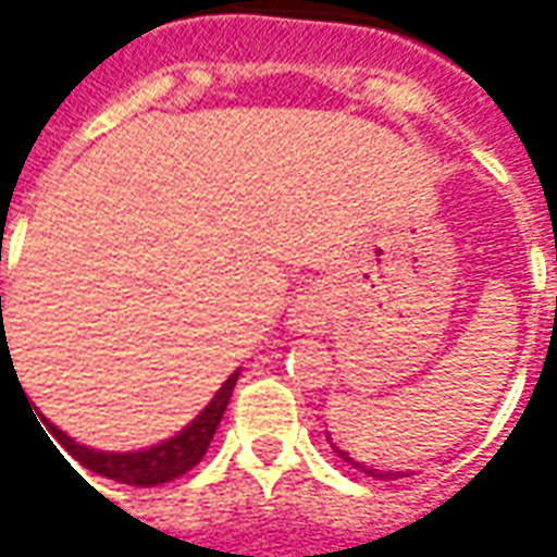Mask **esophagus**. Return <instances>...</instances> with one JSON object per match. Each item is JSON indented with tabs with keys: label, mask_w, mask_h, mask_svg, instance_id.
<instances>
[{
	"label": "esophagus",
	"mask_w": 557,
	"mask_h": 557,
	"mask_svg": "<svg viewBox=\"0 0 557 557\" xmlns=\"http://www.w3.org/2000/svg\"><path fill=\"white\" fill-rule=\"evenodd\" d=\"M293 323L298 332H323L326 326V305L320 295H305L293 308Z\"/></svg>",
	"instance_id": "esophagus-1"
}]
</instances>
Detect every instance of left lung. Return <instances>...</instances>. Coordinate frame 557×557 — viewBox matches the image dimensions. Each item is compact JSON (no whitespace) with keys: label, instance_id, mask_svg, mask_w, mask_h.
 <instances>
[{"label":"left lung","instance_id":"left-lung-1","mask_svg":"<svg viewBox=\"0 0 557 557\" xmlns=\"http://www.w3.org/2000/svg\"><path fill=\"white\" fill-rule=\"evenodd\" d=\"M335 454H342L347 463H354V467H359V469H362V472H366V475H372V479H381V475L387 479V475H393V472H381V469H369V467H366V463H357V460H354V457H347V451H342V448H335ZM396 475H399V472H396Z\"/></svg>","mask_w":557,"mask_h":557}]
</instances>
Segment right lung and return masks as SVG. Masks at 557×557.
<instances>
[{"label": "right lung", "instance_id": "1", "mask_svg": "<svg viewBox=\"0 0 557 557\" xmlns=\"http://www.w3.org/2000/svg\"><path fill=\"white\" fill-rule=\"evenodd\" d=\"M2 301V298H0ZM237 384V372L231 374L228 381L219 387L210 406L200 411L195 421L185 426L180 436L168 438L154 448H146V451H131V454H112V451H94V448H85V445H75L63 430H57L54 423L45 421V430H51V438H57L66 451L82 463L88 467L90 472L97 475H106V479H115L121 485H134V487H151V485H164V482H173L185 475L191 467H198L200 457L207 454L210 442H213V433L222 414H225V406L231 399V389ZM36 418V414H33ZM57 448V445H54Z\"/></svg>", "mask_w": 557, "mask_h": 557}]
</instances>
